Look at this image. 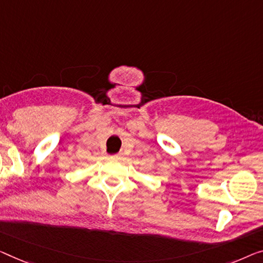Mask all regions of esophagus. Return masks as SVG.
<instances>
[{
  "label": "esophagus",
  "instance_id": "1",
  "mask_svg": "<svg viewBox=\"0 0 263 263\" xmlns=\"http://www.w3.org/2000/svg\"><path fill=\"white\" fill-rule=\"evenodd\" d=\"M113 157H115L116 159H120L121 157H123V154H121V152H119V154H117V155H115Z\"/></svg>",
  "mask_w": 263,
  "mask_h": 263
}]
</instances>
